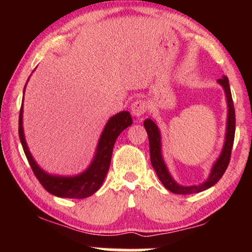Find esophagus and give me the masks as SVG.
Here are the masks:
<instances>
[{
    "mask_svg": "<svg viewBox=\"0 0 252 252\" xmlns=\"http://www.w3.org/2000/svg\"><path fill=\"white\" fill-rule=\"evenodd\" d=\"M130 110H132L133 116L141 117L148 111V104L144 99H136L135 102H133L132 106H130Z\"/></svg>",
    "mask_w": 252,
    "mask_h": 252,
    "instance_id": "34e87169",
    "label": "esophagus"
}]
</instances>
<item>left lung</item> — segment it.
<instances>
[{"label": "left lung", "mask_w": 252, "mask_h": 252, "mask_svg": "<svg viewBox=\"0 0 252 252\" xmlns=\"http://www.w3.org/2000/svg\"><path fill=\"white\" fill-rule=\"evenodd\" d=\"M218 82L222 86L223 91L226 94L227 105H228V117H227V129H226V140L223 144L222 151L215 165L212 166L211 173H210L208 180L197 186H181L177 184L171 177L166 165L164 163L163 157H161V143H160V132L155 122L151 119L144 120L143 125L147 130L148 137H149V147H150V160L154 170L156 171L157 177L159 178L164 187L174 194L179 195H188L196 194L206 190L213 185H216L225 173L226 168L228 167L230 160V154H232V148L234 143V136H235V110H234L232 93H230L228 78L223 75L221 79H218Z\"/></svg>", "instance_id": "8db88e82"}]
</instances>
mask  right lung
Returning <instances> with one entry per match:
<instances>
[{
  "label": "right lung",
  "instance_id": "right-lung-1",
  "mask_svg": "<svg viewBox=\"0 0 252 252\" xmlns=\"http://www.w3.org/2000/svg\"><path fill=\"white\" fill-rule=\"evenodd\" d=\"M25 87H24V93H25ZM132 117L128 111H122L111 117L106 123L102 135L99 137L97 149H96L95 157L92 164L89 165L87 170L75 177H58V175L48 174L43 170H41L39 165L35 163L26 144L25 136H24L23 104L19 113L18 132L24 153L26 155L34 175L42 185V187L48 192L58 196V197L85 198L97 191L102 186L109 171L110 163H111L112 150L117 137L124 129L132 125Z\"/></svg>",
  "mask_w": 252,
  "mask_h": 252
}]
</instances>
